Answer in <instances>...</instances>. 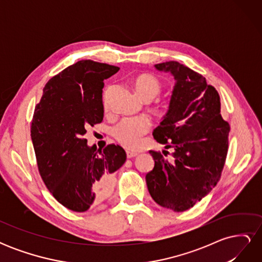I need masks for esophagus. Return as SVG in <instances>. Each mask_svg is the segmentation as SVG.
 <instances>
[{"label": "esophagus", "mask_w": 262, "mask_h": 262, "mask_svg": "<svg viewBox=\"0 0 262 262\" xmlns=\"http://www.w3.org/2000/svg\"><path fill=\"white\" fill-rule=\"evenodd\" d=\"M137 155H138V153H137V152H133V150H130V149L126 150V157H128V158L136 157Z\"/></svg>", "instance_id": "esophagus-1"}]
</instances>
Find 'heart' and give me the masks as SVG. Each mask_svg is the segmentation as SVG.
<instances>
[{
	"label": "heart",
	"instance_id": "obj_1",
	"mask_svg": "<svg viewBox=\"0 0 262 262\" xmlns=\"http://www.w3.org/2000/svg\"><path fill=\"white\" fill-rule=\"evenodd\" d=\"M136 91L139 96L145 101L152 100L161 92V83L158 78L153 74L142 73L139 74L133 81ZM110 91V85L106 87L102 95V104L104 108L108 109V93ZM150 129V121L146 116L137 117H125L122 118L113 129V136L115 139L124 147L132 148L136 146L141 138Z\"/></svg>",
	"mask_w": 262,
	"mask_h": 262
}]
</instances>
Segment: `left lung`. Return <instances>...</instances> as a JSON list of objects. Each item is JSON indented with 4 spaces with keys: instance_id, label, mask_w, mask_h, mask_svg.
Returning a JSON list of instances; mask_svg holds the SVG:
<instances>
[{
    "instance_id": "8db88e82",
    "label": "left lung",
    "mask_w": 262,
    "mask_h": 262,
    "mask_svg": "<svg viewBox=\"0 0 262 262\" xmlns=\"http://www.w3.org/2000/svg\"><path fill=\"white\" fill-rule=\"evenodd\" d=\"M176 80L168 113L153 132L169 150H149L154 168L146 185L161 207L184 212L219 182L228 150L229 123L221 115L217 91L205 77L176 61L158 63Z\"/></svg>"
}]
</instances>
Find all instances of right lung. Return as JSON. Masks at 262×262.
<instances>
[{
	"label": "right lung",
	"instance_id": "add662e5",
	"mask_svg": "<svg viewBox=\"0 0 262 262\" xmlns=\"http://www.w3.org/2000/svg\"><path fill=\"white\" fill-rule=\"evenodd\" d=\"M118 67L81 60L51 77L36 105L30 136L39 173L55 200L74 212L101 203L124 164L120 145L87 146L84 134L104 118V80Z\"/></svg>",
	"mask_w": 262,
	"mask_h": 262
}]
</instances>
